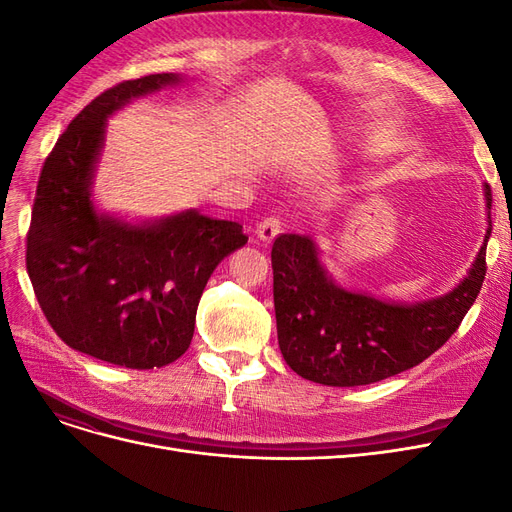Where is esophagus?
<instances>
[{
    "label": "esophagus",
    "mask_w": 512,
    "mask_h": 512,
    "mask_svg": "<svg viewBox=\"0 0 512 512\" xmlns=\"http://www.w3.org/2000/svg\"><path fill=\"white\" fill-rule=\"evenodd\" d=\"M282 232V218H277V215H271V218H265L258 226H256V235L262 241H271Z\"/></svg>",
    "instance_id": "esophagus-1"
}]
</instances>
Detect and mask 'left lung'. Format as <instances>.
<instances>
[{"label": "left lung", "instance_id": "left-lung-1", "mask_svg": "<svg viewBox=\"0 0 512 512\" xmlns=\"http://www.w3.org/2000/svg\"><path fill=\"white\" fill-rule=\"evenodd\" d=\"M489 230L474 267L440 299L393 305L335 286L309 237L273 241L277 342L292 371L327 386H363L423 363L459 329L487 273L491 188L485 183Z\"/></svg>", "mask_w": 512, "mask_h": 512}]
</instances>
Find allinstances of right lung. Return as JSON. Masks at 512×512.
<instances>
[{"label":"right lung","mask_w":512,"mask_h":512,"mask_svg":"<svg viewBox=\"0 0 512 512\" xmlns=\"http://www.w3.org/2000/svg\"><path fill=\"white\" fill-rule=\"evenodd\" d=\"M177 81L149 74L91 100L44 160L27 230V273L53 331L70 348L119 367L177 361L190 348L213 269L247 243L241 224L196 211L130 226L91 205L106 117Z\"/></svg>","instance_id":"obj_1"}]
</instances>
